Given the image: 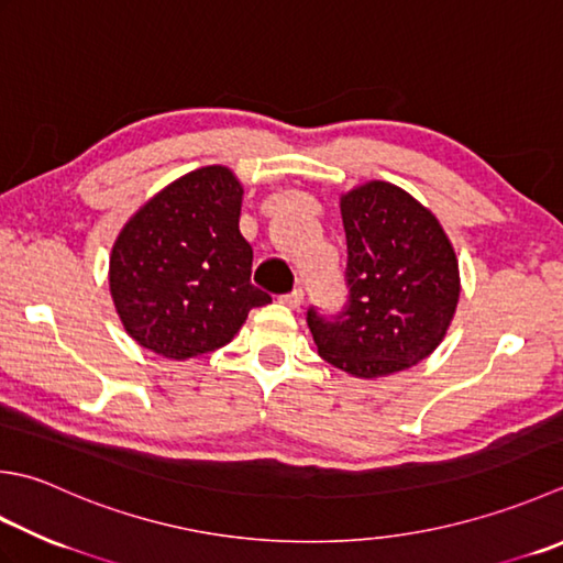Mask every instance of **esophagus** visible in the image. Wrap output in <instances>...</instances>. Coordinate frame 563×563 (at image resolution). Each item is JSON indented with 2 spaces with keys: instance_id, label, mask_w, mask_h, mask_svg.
I'll list each match as a JSON object with an SVG mask.
<instances>
[{
  "instance_id": "esophagus-1",
  "label": "esophagus",
  "mask_w": 563,
  "mask_h": 563,
  "mask_svg": "<svg viewBox=\"0 0 563 563\" xmlns=\"http://www.w3.org/2000/svg\"><path fill=\"white\" fill-rule=\"evenodd\" d=\"M302 297H305V292H302L300 288H295L292 292H285V295H280V302H283V305H288V307H292V310H297V307L302 305Z\"/></svg>"
}]
</instances>
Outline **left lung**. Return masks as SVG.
Wrapping results in <instances>:
<instances>
[{
    "mask_svg": "<svg viewBox=\"0 0 563 563\" xmlns=\"http://www.w3.org/2000/svg\"><path fill=\"white\" fill-rule=\"evenodd\" d=\"M346 305L307 310L319 356L356 378L415 366L444 339L459 302V263L442 224L415 197L373 180L341 197Z\"/></svg>",
    "mask_w": 563,
    "mask_h": 563,
    "instance_id": "obj_1",
    "label": "left lung"
}]
</instances>
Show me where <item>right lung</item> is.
<instances>
[{
	"instance_id": "1",
	"label": "right lung",
	"mask_w": 563,
	"mask_h": 563,
	"mask_svg": "<svg viewBox=\"0 0 563 563\" xmlns=\"http://www.w3.org/2000/svg\"><path fill=\"white\" fill-rule=\"evenodd\" d=\"M241 190L222 165L183 175L121 229L109 288L126 332L165 358L229 344L271 295L251 283L253 251L239 231Z\"/></svg>"
}]
</instances>
